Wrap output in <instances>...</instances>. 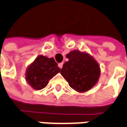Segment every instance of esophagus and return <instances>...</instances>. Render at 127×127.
Instances as JSON below:
<instances>
[{
    "label": "esophagus",
    "mask_w": 127,
    "mask_h": 127,
    "mask_svg": "<svg viewBox=\"0 0 127 127\" xmlns=\"http://www.w3.org/2000/svg\"><path fill=\"white\" fill-rule=\"evenodd\" d=\"M59 67L60 68H62V67H63V63H60V64H59Z\"/></svg>",
    "instance_id": "34e87169"
}]
</instances>
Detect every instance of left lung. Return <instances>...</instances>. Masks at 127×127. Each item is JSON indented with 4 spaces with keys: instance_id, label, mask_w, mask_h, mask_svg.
<instances>
[{
    "instance_id": "1",
    "label": "left lung",
    "mask_w": 127,
    "mask_h": 127,
    "mask_svg": "<svg viewBox=\"0 0 127 127\" xmlns=\"http://www.w3.org/2000/svg\"><path fill=\"white\" fill-rule=\"evenodd\" d=\"M66 58L68 61L64 64L61 74L73 89L84 93L97 84L101 69L98 62L90 54L73 50L67 54Z\"/></svg>"
}]
</instances>
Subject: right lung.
Returning a JSON list of instances; mask_svg holds the SVG:
<instances>
[{
	"instance_id": "add662e5",
	"label": "right lung",
	"mask_w": 127,
	"mask_h": 127,
	"mask_svg": "<svg viewBox=\"0 0 127 127\" xmlns=\"http://www.w3.org/2000/svg\"><path fill=\"white\" fill-rule=\"evenodd\" d=\"M61 68L54 58L39 55L26 71V81L33 89L41 90L47 86L49 80L60 72Z\"/></svg>"
}]
</instances>
